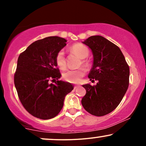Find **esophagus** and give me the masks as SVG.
Segmentation results:
<instances>
[{"instance_id":"esophagus-1","label":"esophagus","mask_w":146,"mask_h":146,"mask_svg":"<svg viewBox=\"0 0 146 146\" xmlns=\"http://www.w3.org/2000/svg\"><path fill=\"white\" fill-rule=\"evenodd\" d=\"M78 86H80V85H75V86H74V88L75 89V88H78Z\"/></svg>"}]
</instances>
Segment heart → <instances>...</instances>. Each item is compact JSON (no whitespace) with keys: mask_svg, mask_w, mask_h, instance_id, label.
Returning <instances> with one entry per match:
<instances>
[{"mask_svg":"<svg viewBox=\"0 0 146 146\" xmlns=\"http://www.w3.org/2000/svg\"><path fill=\"white\" fill-rule=\"evenodd\" d=\"M70 50L72 52L75 53L79 58H81V62L80 65H82L85 68L88 69L91 66V62L90 60L87 59V57L89 55V49L87 46L84 45L81 43H76V44H73L70 47ZM56 62L57 66L61 69H65L66 68V61L65 58L64 52L62 50L60 51L57 53L56 57ZM86 71L84 68L80 67L77 68V69L69 70L66 71L63 74V78L65 81L68 82L77 84L79 83L81 80V79L84 75H85Z\"/></svg>","mask_w":146,"mask_h":146,"instance_id":"b5f03b06","label":"heart"}]
</instances>
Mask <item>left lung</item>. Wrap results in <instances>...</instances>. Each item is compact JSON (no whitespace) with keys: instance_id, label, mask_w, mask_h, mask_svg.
<instances>
[{"instance_id":"left-lung-1","label":"left lung","mask_w":146,"mask_h":146,"mask_svg":"<svg viewBox=\"0 0 146 146\" xmlns=\"http://www.w3.org/2000/svg\"><path fill=\"white\" fill-rule=\"evenodd\" d=\"M83 43L91 48L94 58L88 78L98 82L83 85L86 93L82 104L91 115L104 116L118 106L126 93L130 68L120 48L104 37L90 36Z\"/></svg>"}]
</instances>
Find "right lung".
Here are the masks:
<instances>
[{
  "instance_id": "add662e5",
  "label": "right lung",
  "mask_w": 146,
  "mask_h": 146,
  "mask_svg": "<svg viewBox=\"0 0 146 146\" xmlns=\"http://www.w3.org/2000/svg\"><path fill=\"white\" fill-rule=\"evenodd\" d=\"M66 40L50 36L35 41L20 54L14 73L18 96L25 110L33 117L49 119L59 114L64 98L73 89L71 83L57 80V53L66 46Z\"/></svg>"
}]
</instances>
